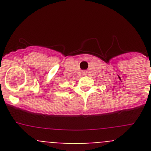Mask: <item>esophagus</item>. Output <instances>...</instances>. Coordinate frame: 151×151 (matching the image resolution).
Wrapping results in <instances>:
<instances>
[{
    "mask_svg": "<svg viewBox=\"0 0 151 151\" xmlns=\"http://www.w3.org/2000/svg\"><path fill=\"white\" fill-rule=\"evenodd\" d=\"M86 73H86V72H85V71L82 72V75H84V76H85V75H86Z\"/></svg>",
    "mask_w": 151,
    "mask_h": 151,
    "instance_id": "1",
    "label": "esophagus"
}]
</instances>
